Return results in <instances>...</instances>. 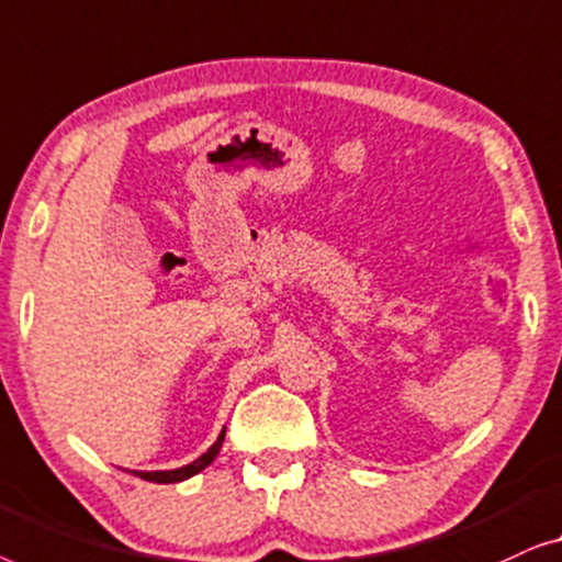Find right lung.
Masks as SVG:
<instances>
[{"label":"right lung","instance_id":"add662e5","mask_svg":"<svg viewBox=\"0 0 562 562\" xmlns=\"http://www.w3.org/2000/svg\"><path fill=\"white\" fill-rule=\"evenodd\" d=\"M224 436H226V428L221 430V436L216 438V442H213V446L205 450L203 456L195 458L193 463L180 465V469H172V471H132V473H134V476L145 479V481H155V484H178V481L191 479V476H195V473H201L205 465L213 463V458H216L218 450H221V442H224Z\"/></svg>","mask_w":562,"mask_h":562}]
</instances>
